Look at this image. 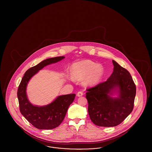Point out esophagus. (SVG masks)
<instances>
[{"instance_id": "esophagus-1", "label": "esophagus", "mask_w": 152, "mask_h": 152, "mask_svg": "<svg viewBox=\"0 0 152 152\" xmlns=\"http://www.w3.org/2000/svg\"><path fill=\"white\" fill-rule=\"evenodd\" d=\"M83 95V92L82 91H78L77 94V96L78 97L82 96Z\"/></svg>"}]
</instances>
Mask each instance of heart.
<instances>
[{
	"label": "heart",
	"instance_id": "obj_1",
	"mask_svg": "<svg viewBox=\"0 0 152 152\" xmlns=\"http://www.w3.org/2000/svg\"><path fill=\"white\" fill-rule=\"evenodd\" d=\"M71 72L75 80L83 79L85 86H93L100 82L105 69L101 64H97L90 60H83L72 65Z\"/></svg>",
	"mask_w": 152,
	"mask_h": 152
}]
</instances>
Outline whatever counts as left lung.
<instances>
[{
    "instance_id": "left-lung-1",
    "label": "left lung",
    "mask_w": 152,
    "mask_h": 152,
    "mask_svg": "<svg viewBox=\"0 0 152 152\" xmlns=\"http://www.w3.org/2000/svg\"><path fill=\"white\" fill-rule=\"evenodd\" d=\"M113 72L105 82L87 88L88 113L97 126L112 127L120 124L132 113L136 86L127 69L113 60ZM116 98L112 97L115 92Z\"/></svg>"
}]
</instances>
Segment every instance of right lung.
Returning <instances> with one entry per match:
<instances>
[{
  "label": "right lung",
  "mask_w": 152,
  "mask_h": 152,
  "mask_svg": "<svg viewBox=\"0 0 152 152\" xmlns=\"http://www.w3.org/2000/svg\"><path fill=\"white\" fill-rule=\"evenodd\" d=\"M64 57L60 56L48 58L29 69L25 72L19 85L17 96L20 111L23 116L37 129L50 130L58 126L64 119L68 108L74 101L76 95L72 94L61 95L48 105L36 106L28 99L26 92L28 83L44 67L60 61Z\"/></svg>",
  "instance_id": "obj_1"
}]
</instances>
